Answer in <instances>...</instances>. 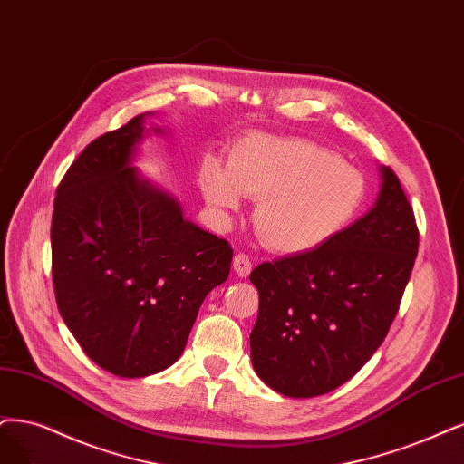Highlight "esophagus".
Segmentation results:
<instances>
[{"mask_svg": "<svg viewBox=\"0 0 464 464\" xmlns=\"http://www.w3.org/2000/svg\"><path fill=\"white\" fill-rule=\"evenodd\" d=\"M233 271L238 277H248L252 271V262L246 254H237L233 258Z\"/></svg>", "mask_w": 464, "mask_h": 464, "instance_id": "34e87169", "label": "esophagus"}]
</instances>
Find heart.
I'll list each match as a JSON object with an SVG mask.
<instances>
[{
  "label": "heart",
  "instance_id": "b5f03b06",
  "mask_svg": "<svg viewBox=\"0 0 464 464\" xmlns=\"http://www.w3.org/2000/svg\"><path fill=\"white\" fill-rule=\"evenodd\" d=\"M204 200L227 216L256 198L252 221L269 250L298 256L344 231L362 210L365 176L312 140L250 133L238 140L227 168L208 160L198 176Z\"/></svg>",
  "mask_w": 464,
  "mask_h": 464
}]
</instances>
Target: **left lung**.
Masks as SVG:
<instances>
[{
  "label": "left lung",
  "mask_w": 464,
  "mask_h": 464,
  "mask_svg": "<svg viewBox=\"0 0 464 464\" xmlns=\"http://www.w3.org/2000/svg\"><path fill=\"white\" fill-rule=\"evenodd\" d=\"M379 174L374 204L327 245L250 273L260 293L252 365L283 396L315 398L348 382L398 314L419 231L398 176L388 166Z\"/></svg>",
  "instance_id": "1"
}]
</instances>
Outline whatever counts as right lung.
Wrapping results in <instances>:
<instances>
[{"mask_svg": "<svg viewBox=\"0 0 464 464\" xmlns=\"http://www.w3.org/2000/svg\"><path fill=\"white\" fill-rule=\"evenodd\" d=\"M154 112L97 137L68 168L51 221L63 321L92 362L141 379L174 365L200 305L229 277L227 241L183 218L179 200L145 178L140 143Z\"/></svg>", "mask_w": 464, "mask_h": 464, "instance_id": "add662e5", "label": "right lung"}]
</instances>
